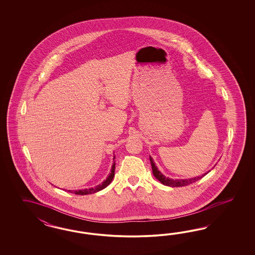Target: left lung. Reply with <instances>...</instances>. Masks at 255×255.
<instances>
[{
  "label": "left lung",
  "instance_id": "left-lung-1",
  "mask_svg": "<svg viewBox=\"0 0 255 255\" xmlns=\"http://www.w3.org/2000/svg\"><path fill=\"white\" fill-rule=\"evenodd\" d=\"M149 161L151 163V167H152V173L154 175L155 178H157L161 183L163 185L170 186V187H182V186H187L191 183H193L197 180H199L201 178H203L205 175H207L208 173L202 175L200 177H196V178H188V179H173V178H165L162 173L158 170L157 166L155 165L153 159L149 156Z\"/></svg>",
  "mask_w": 255,
  "mask_h": 255
}]
</instances>
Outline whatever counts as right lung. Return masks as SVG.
<instances>
[{"label": "right lung", "instance_id": "right-lung-1", "mask_svg": "<svg viewBox=\"0 0 255 255\" xmlns=\"http://www.w3.org/2000/svg\"><path fill=\"white\" fill-rule=\"evenodd\" d=\"M115 160V156H114V159ZM114 175H115V162L113 163L112 167H111V172L109 174L108 178H106V180H104L101 184L99 185L94 187V188H90V189H84V190H78V191H67L69 193H75V194H78V195H86V194H91V193H97L101 190L105 189L107 186L109 185L112 181V179L114 178Z\"/></svg>", "mask_w": 255, "mask_h": 255}]
</instances>
